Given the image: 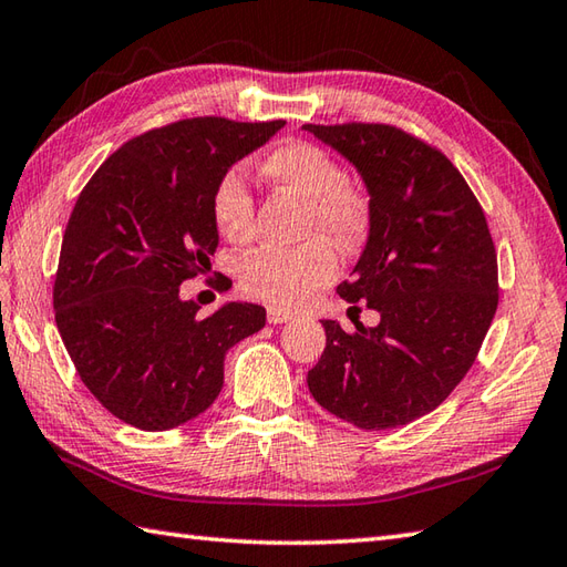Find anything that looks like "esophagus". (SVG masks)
<instances>
[{"label":"esophagus","instance_id":"34e87169","mask_svg":"<svg viewBox=\"0 0 567 567\" xmlns=\"http://www.w3.org/2000/svg\"><path fill=\"white\" fill-rule=\"evenodd\" d=\"M290 319H292L290 309L277 307V305L268 307V321H270V324H285V321H290Z\"/></svg>","mask_w":567,"mask_h":567}]
</instances>
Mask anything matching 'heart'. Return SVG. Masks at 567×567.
<instances>
[{
	"mask_svg": "<svg viewBox=\"0 0 567 567\" xmlns=\"http://www.w3.org/2000/svg\"><path fill=\"white\" fill-rule=\"evenodd\" d=\"M262 172L275 184L290 188L309 204L307 233L324 236L297 250L262 248L246 258L240 287L252 297L277 305H297L339 270V258L329 239L341 250L357 248L371 224V208L359 188L347 184V172L324 150L309 142H285L262 162ZM210 214L216 228L230 240L248 238L252 224V194L243 166H230L220 176Z\"/></svg>",
	"mask_w": 567,
	"mask_h": 567,
	"instance_id": "b5f03b06",
	"label": "heart"
}]
</instances>
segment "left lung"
I'll return each mask as SVG.
<instances>
[{
  "label": "left lung",
  "mask_w": 567,
  "mask_h": 567,
  "mask_svg": "<svg viewBox=\"0 0 567 567\" xmlns=\"http://www.w3.org/2000/svg\"><path fill=\"white\" fill-rule=\"evenodd\" d=\"M369 192V238L339 295L381 315L375 327L321 319L327 349L307 373L315 401L361 430L427 415L480 353L498 305L484 210L454 164L391 125H305Z\"/></svg>",
  "instance_id": "left-lung-1"
}]
</instances>
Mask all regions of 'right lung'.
<instances>
[{"label":"right lung","mask_w":567,"mask_h":567,"mask_svg":"<svg viewBox=\"0 0 567 567\" xmlns=\"http://www.w3.org/2000/svg\"><path fill=\"white\" fill-rule=\"evenodd\" d=\"M282 120H179L130 140L78 196L53 285L55 327L81 381L122 423L172 430L224 388L230 347L265 327V309L226 302L198 317L179 287L218 246L210 198L224 172Z\"/></svg>","instance_id":"right-lung-1"}]
</instances>
